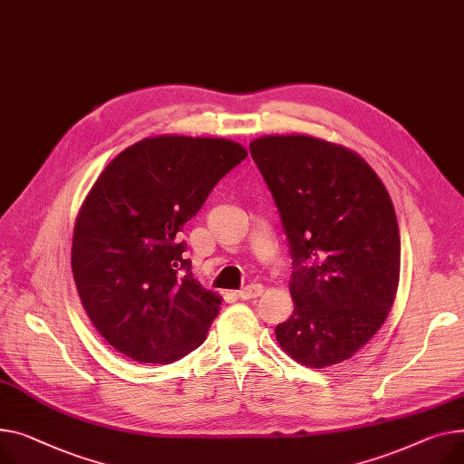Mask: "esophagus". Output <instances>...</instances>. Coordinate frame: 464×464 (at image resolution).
<instances>
[{"label":"esophagus","mask_w":464,"mask_h":464,"mask_svg":"<svg viewBox=\"0 0 464 464\" xmlns=\"http://www.w3.org/2000/svg\"><path fill=\"white\" fill-rule=\"evenodd\" d=\"M237 295H238V298H242V300L257 298V296L263 295V285H261V284H250V285H246L244 289H240Z\"/></svg>","instance_id":"1"}]
</instances>
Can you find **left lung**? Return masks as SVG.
<instances>
[{
	"mask_svg": "<svg viewBox=\"0 0 464 464\" xmlns=\"http://www.w3.org/2000/svg\"><path fill=\"white\" fill-rule=\"evenodd\" d=\"M289 240L293 315L280 347L323 369L349 360L392 310L401 240L382 180L356 152L312 136L250 143Z\"/></svg>",
	"mask_w": 464,
	"mask_h": 464,
	"instance_id": "8db88e82",
	"label": "left lung"
}]
</instances>
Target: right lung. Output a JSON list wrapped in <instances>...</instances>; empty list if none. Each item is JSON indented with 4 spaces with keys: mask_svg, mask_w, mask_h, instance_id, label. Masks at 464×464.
Instances as JSON below:
<instances>
[{
    "mask_svg": "<svg viewBox=\"0 0 464 464\" xmlns=\"http://www.w3.org/2000/svg\"><path fill=\"white\" fill-rule=\"evenodd\" d=\"M246 157L231 140L147 138L92 184L74 224L72 274L91 323L121 354L171 363L205 342L222 298L194 280L179 233Z\"/></svg>",
    "mask_w": 464,
    "mask_h": 464,
    "instance_id": "1",
    "label": "right lung"
}]
</instances>
